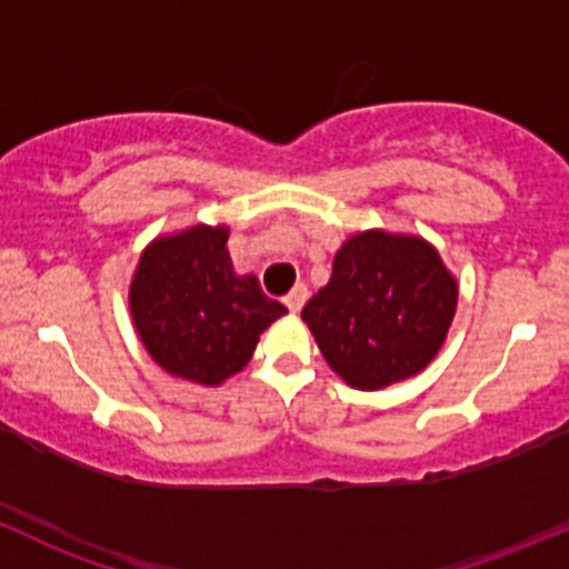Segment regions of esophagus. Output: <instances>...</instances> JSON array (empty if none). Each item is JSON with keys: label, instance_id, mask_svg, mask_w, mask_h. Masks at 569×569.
Returning a JSON list of instances; mask_svg holds the SVG:
<instances>
[{"label": "esophagus", "instance_id": "esophagus-1", "mask_svg": "<svg viewBox=\"0 0 569 569\" xmlns=\"http://www.w3.org/2000/svg\"><path fill=\"white\" fill-rule=\"evenodd\" d=\"M305 300H308V286H305V283H297L295 289H291L289 295L283 297L286 308H289L291 313H300V310H302V305H305Z\"/></svg>", "mask_w": 569, "mask_h": 569}]
</instances>
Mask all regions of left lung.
I'll list each match as a JSON object with an SVG mask.
<instances>
[{
	"label": "left lung",
	"mask_w": 569,
	"mask_h": 569,
	"mask_svg": "<svg viewBox=\"0 0 569 569\" xmlns=\"http://www.w3.org/2000/svg\"><path fill=\"white\" fill-rule=\"evenodd\" d=\"M458 280L426 237L355 231L332 278L302 308L319 351L355 390H385L426 370L445 346Z\"/></svg>",
	"instance_id": "1"
}]
</instances>
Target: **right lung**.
<instances>
[{"mask_svg":"<svg viewBox=\"0 0 569 569\" xmlns=\"http://www.w3.org/2000/svg\"><path fill=\"white\" fill-rule=\"evenodd\" d=\"M229 226L196 223L158 234L130 278V319L166 373L220 387L253 357L261 332L289 310L269 300L256 274L231 264Z\"/></svg>","mask_w":569,"mask_h":569,"instance_id":"1","label":"right lung"}]
</instances>
